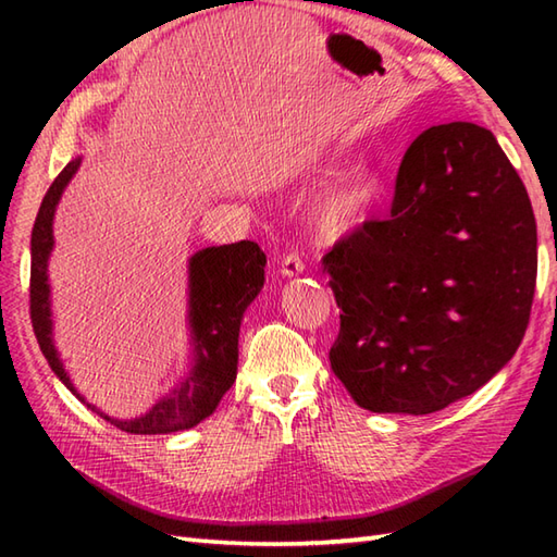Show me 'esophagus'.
I'll use <instances>...</instances> for the list:
<instances>
[{
  "mask_svg": "<svg viewBox=\"0 0 557 557\" xmlns=\"http://www.w3.org/2000/svg\"><path fill=\"white\" fill-rule=\"evenodd\" d=\"M280 272H282V275H285V277L299 275V272H304V258H301L297 251H289L285 258H282Z\"/></svg>",
  "mask_w": 557,
  "mask_h": 557,
  "instance_id": "esophagus-1",
  "label": "esophagus"
}]
</instances>
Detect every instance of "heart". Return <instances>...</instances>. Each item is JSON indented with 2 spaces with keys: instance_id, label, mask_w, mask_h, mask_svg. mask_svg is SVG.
<instances>
[{
  "instance_id": "b5f03b06",
  "label": "heart",
  "mask_w": 557,
  "mask_h": 557,
  "mask_svg": "<svg viewBox=\"0 0 557 557\" xmlns=\"http://www.w3.org/2000/svg\"><path fill=\"white\" fill-rule=\"evenodd\" d=\"M375 194V180L369 172H357L342 180L335 188L318 200L313 218L318 230L325 234H345L369 208Z\"/></svg>"
}]
</instances>
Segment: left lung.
Instances as JSON below:
<instances>
[{"mask_svg": "<svg viewBox=\"0 0 557 557\" xmlns=\"http://www.w3.org/2000/svg\"><path fill=\"white\" fill-rule=\"evenodd\" d=\"M536 220L488 128L431 126L401 158L387 220L323 258L339 313L330 366L359 407L441 411L515 357L536 289Z\"/></svg>", "mask_w": 557, "mask_h": 557, "instance_id": "8db88e82", "label": "left lung"}]
</instances>
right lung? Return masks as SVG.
<instances>
[{
  "label": "right lung",
  "mask_w": 557,
  "mask_h": 557,
  "mask_svg": "<svg viewBox=\"0 0 557 557\" xmlns=\"http://www.w3.org/2000/svg\"><path fill=\"white\" fill-rule=\"evenodd\" d=\"M81 158L71 160L47 188L38 218L30 234V323L40 351L50 369L71 393L83 397L71 385L52 342L50 285H47V258L54 246L52 220L71 176L76 174ZM265 253L256 242H236L210 246L188 260V325H191L194 363L180 387L170 397L138 419H112L92 405V411L116 429L134 435H158L191 429L218 409L222 395L236 381L239 361V325L260 287L265 282Z\"/></svg>",
  "instance_id": "add662e5"
}]
</instances>
